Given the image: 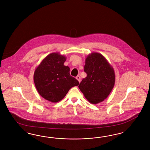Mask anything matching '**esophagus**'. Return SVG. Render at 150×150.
Returning <instances> with one entry per match:
<instances>
[{"mask_svg":"<svg viewBox=\"0 0 150 150\" xmlns=\"http://www.w3.org/2000/svg\"><path fill=\"white\" fill-rule=\"evenodd\" d=\"M76 79H77V80H78V81L79 82H81V77L80 76H77L76 77Z\"/></svg>","mask_w":150,"mask_h":150,"instance_id":"esophagus-1","label":"esophagus"}]
</instances>
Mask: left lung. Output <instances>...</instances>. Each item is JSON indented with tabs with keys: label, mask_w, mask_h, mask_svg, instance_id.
I'll use <instances>...</instances> for the list:
<instances>
[{
	"label": "left lung",
	"mask_w": 150,
	"mask_h": 150,
	"mask_svg": "<svg viewBox=\"0 0 150 150\" xmlns=\"http://www.w3.org/2000/svg\"><path fill=\"white\" fill-rule=\"evenodd\" d=\"M83 79L79 88L92 104L96 105L107 98L113 88L115 77L114 69L103 55L91 53L85 59Z\"/></svg>",
	"instance_id": "left-lung-1"
}]
</instances>
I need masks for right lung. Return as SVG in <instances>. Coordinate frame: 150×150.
I'll list each match as a JSON object with an SVG mask.
<instances>
[{"instance_id": "right-lung-1", "label": "right lung", "mask_w": 150, "mask_h": 150, "mask_svg": "<svg viewBox=\"0 0 150 150\" xmlns=\"http://www.w3.org/2000/svg\"><path fill=\"white\" fill-rule=\"evenodd\" d=\"M67 58L59 53L48 55L37 67L33 80L38 93L53 103L60 101L69 90L79 82L70 76V68L64 65Z\"/></svg>"}]
</instances>
